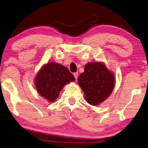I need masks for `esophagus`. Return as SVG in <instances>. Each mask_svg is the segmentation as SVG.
<instances>
[{"label":"esophagus","instance_id":"esophagus-1","mask_svg":"<svg viewBox=\"0 0 148 148\" xmlns=\"http://www.w3.org/2000/svg\"><path fill=\"white\" fill-rule=\"evenodd\" d=\"M73 75L75 77V79L76 80L77 79V78H78V73H75L73 74Z\"/></svg>","mask_w":148,"mask_h":148}]
</instances>
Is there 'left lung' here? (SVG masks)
Listing matches in <instances>:
<instances>
[{
    "label": "left lung",
    "instance_id": "obj_1",
    "mask_svg": "<svg viewBox=\"0 0 148 148\" xmlns=\"http://www.w3.org/2000/svg\"><path fill=\"white\" fill-rule=\"evenodd\" d=\"M78 84L84 92L87 102L96 106L106 100L112 94L115 76L104 62H88L84 72L78 77Z\"/></svg>",
    "mask_w": 148,
    "mask_h": 148
}]
</instances>
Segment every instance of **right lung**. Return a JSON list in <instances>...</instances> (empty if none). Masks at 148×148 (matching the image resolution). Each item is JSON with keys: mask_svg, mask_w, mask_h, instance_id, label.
Instances as JSON below:
<instances>
[{"mask_svg": "<svg viewBox=\"0 0 148 148\" xmlns=\"http://www.w3.org/2000/svg\"><path fill=\"white\" fill-rule=\"evenodd\" d=\"M75 79L65 66L55 62H50L42 66L36 74L34 84L36 90L49 102L57 99L65 85Z\"/></svg>", "mask_w": 148, "mask_h": 148, "instance_id": "add662e5", "label": "right lung"}]
</instances>
